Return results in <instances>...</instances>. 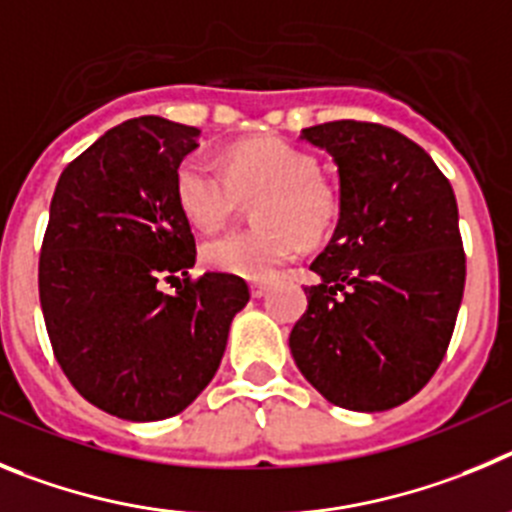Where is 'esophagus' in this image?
Here are the masks:
<instances>
[{
	"label": "esophagus",
	"mask_w": 512,
	"mask_h": 512,
	"mask_svg": "<svg viewBox=\"0 0 512 512\" xmlns=\"http://www.w3.org/2000/svg\"><path fill=\"white\" fill-rule=\"evenodd\" d=\"M250 293H252V298H262L267 293V283H262V280H252Z\"/></svg>",
	"instance_id": "obj_1"
}]
</instances>
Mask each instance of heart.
Masks as SVG:
<instances>
[{"label": "heart", "instance_id": "1", "mask_svg": "<svg viewBox=\"0 0 512 512\" xmlns=\"http://www.w3.org/2000/svg\"><path fill=\"white\" fill-rule=\"evenodd\" d=\"M242 199L255 201L260 227L206 242L201 255L219 273L250 280L273 278L296 260L306 242H319L339 216V193L316 173V160L278 137L242 142L227 153L224 168L193 153L176 170V201L193 227L216 232Z\"/></svg>", "mask_w": 512, "mask_h": 512}]
</instances>
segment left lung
Masks as SVG:
<instances>
[{
  "label": "left lung",
  "instance_id": "left-lung-1",
  "mask_svg": "<svg viewBox=\"0 0 512 512\" xmlns=\"http://www.w3.org/2000/svg\"><path fill=\"white\" fill-rule=\"evenodd\" d=\"M339 173V222L311 262L321 278L290 331L313 388L349 411H388L439 370L464 296V247L451 183L431 155L375 122L301 132Z\"/></svg>",
  "mask_w": 512,
  "mask_h": 512
}]
</instances>
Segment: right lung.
<instances>
[{"instance_id":"add662e5","label":"right lung","mask_w":512,"mask_h":512,"mask_svg":"<svg viewBox=\"0 0 512 512\" xmlns=\"http://www.w3.org/2000/svg\"><path fill=\"white\" fill-rule=\"evenodd\" d=\"M199 135L127 119L66 165L50 201L38 288L53 354L78 393L124 421H163L199 398L250 301L239 275L188 278L196 239L176 170Z\"/></svg>"}]
</instances>
